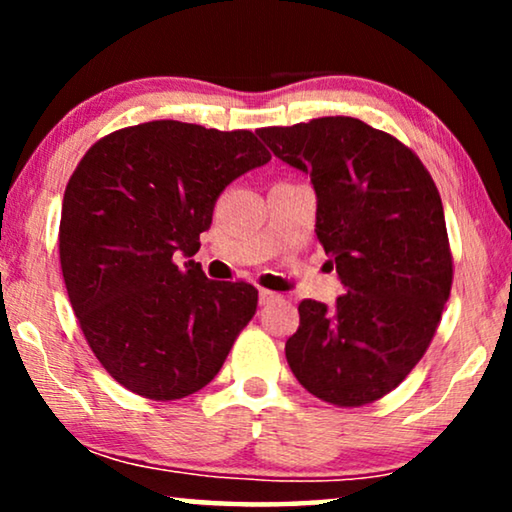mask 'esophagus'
Masks as SVG:
<instances>
[{"label": "esophagus", "mask_w": 512, "mask_h": 512, "mask_svg": "<svg viewBox=\"0 0 512 512\" xmlns=\"http://www.w3.org/2000/svg\"><path fill=\"white\" fill-rule=\"evenodd\" d=\"M275 298H277V293L265 291V289L258 291V303H261V305H268V303H272V300H275Z\"/></svg>", "instance_id": "esophagus-1"}]
</instances>
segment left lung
Wrapping results in <instances>:
<instances>
[{"instance_id":"left-lung-1","label":"left lung","mask_w":512,"mask_h":512,"mask_svg":"<svg viewBox=\"0 0 512 512\" xmlns=\"http://www.w3.org/2000/svg\"><path fill=\"white\" fill-rule=\"evenodd\" d=\"M256 135L305 172L317 233L345 296L298 305L286 340L296 380L321 401L356 408L401 384L436 333L452 289L443 202L415 153L359 118L324 116Z\"/></svg>"}]
</instances>
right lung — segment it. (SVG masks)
<instances>
[{
	"label": "right lung",
	"mask_w": 512,
	"mask_h": 512,
	"mask_svg": "<svg viewBox=\"0 0 512 512\" xmlns=\"http://www.w3.org/2000/svg\"><path fill=\"white\" fill-rule=\"evenodd\" d=\"M268 160L249 130L151 121L100 139L74 170L62 277L90 349L125 389L174 401L221 370L258 291L207 279L193 256L226 186Z\"/></svg>",
	"instance_id": "add662e5"
}]
</instances>
